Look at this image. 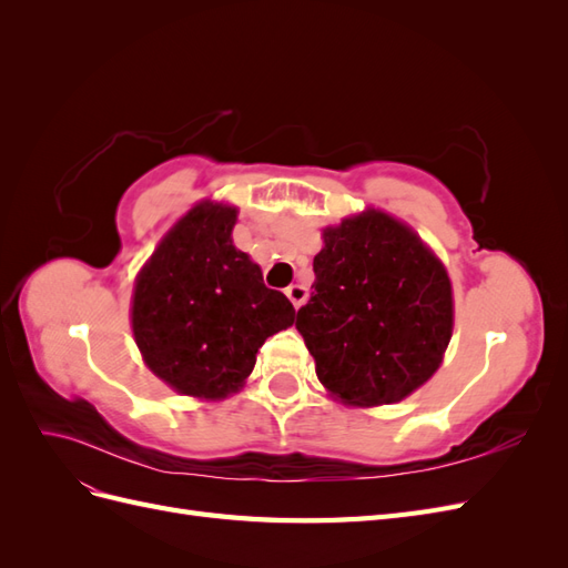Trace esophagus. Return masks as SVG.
Instances as JSON below:
<instances>
[{
    "label": "esophagus",
    "mask_w": 568,
    "mask_h": 568,
    "mask_svg": "<svg viewBox=\"0 0 568 568\" xmlns=\"http://www.w3.org/2000/svg\"><path fill=\"white\" fill-rule=\"evenodd\" d=\"M286 296H288L291 303H294V307H301L305 303V298H307V288L303 284H291L286 288Z\"/></svg>",
    "instance_id": "esophagus-1"
}]
</instances>
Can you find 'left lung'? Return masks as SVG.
Here are the masks:
<instances>
[{"instance_id": "obj_1", "label": "left lung", "mask_w": 568, "mask_h": 568, "mask_svg": "<svg viewBox=\"0 0 568 568\" xmlns=\"http://www.w3.org/2000/svg\"><path fill=\"white\" fill-rule=\"evenodd\" d=\"M296 315L322 386L341 403H398L432 379L453 336V286L422 239L382 211L322 232Z\"/></svg>"}]
</instances>
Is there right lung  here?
Here are the masks:
<instances>
[{
  "mask_svg": "<svg viewBox=\"0 0 568 568\" xmlns=\"http://www.w3.org/2000/svg\"><path fill=\"white\" fill-rule=\"evenodd\" d=\"M236 209L199 203L136 274L132 332L149 369L192 398L220 400L253 372L265 338L294 324L282 291L232 244Z\"/></svg>",
  "mask_w": 568,
  "mask_h": 568,
  "instance_id": "add662e5",
  "label": "right lung"
}]
</instances>
